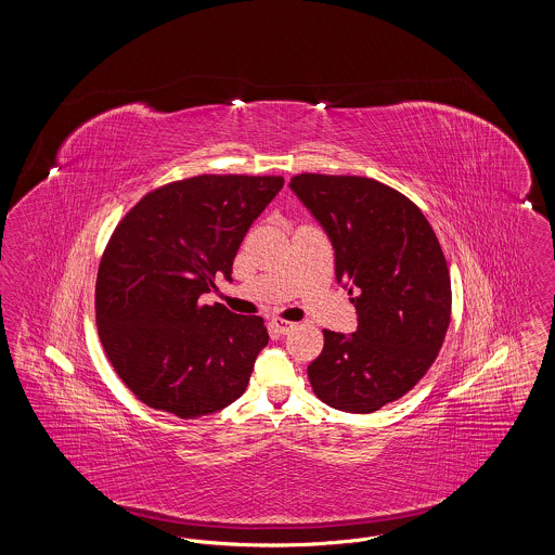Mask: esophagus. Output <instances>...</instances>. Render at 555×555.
Returning a JSON list of instances; mask_svg holds the SVG:
<instances>
[{"mask_svg":"<svg viewBox=\"0 0 555 555\" xmlns=\"http://www.w3.org/2000/svg\"><path fill=\"white\" fill-rule=\"evenodd\" d=\"M272 326H274V331L276 333H281V335H287L291 333L293 328H295V322H291V320H283V318H272V322H270Z\"/></svg>","mask_w":555,"mask_h":555,"instance_id":"1","label":"esophagus"}]
</instances>
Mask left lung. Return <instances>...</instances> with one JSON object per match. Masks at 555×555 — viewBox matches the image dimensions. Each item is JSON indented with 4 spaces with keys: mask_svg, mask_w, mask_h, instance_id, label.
Here are the masks:
<instances>
[{
    "mask_svg": "<svg viewBox=\"0 0 555 555\" xmlns=\"http://www.w3.org/2000/svg\"><path fill=\"white\" fill-rule=\"evenodd\" d=\"M291 191L335 249V274L358 312L353 335L324 331L308 366L318 399L370 414L405 396L435 362L451 318V281L423 211L366 177L297 175Z\"/></svg>",
    "mask_w": 555,
    "mask_h": 555,
    "instance_id": "1",
    "label": "left lung"
}]
</instances>
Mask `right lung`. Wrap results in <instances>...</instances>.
Returning a JSON list of instances; mask_svg holds the SVG:
<instances>
[{
    "label": "right lung",
    "mask_w": 555,
    "mask_h": 555,
    "mask_svg": "<svg viewBox=\"0 0 555 555\" xmlns=\"http://www.w3.org/2000/svg\"><path fill=\"white\" fill-rule=\"evenodd\" d=\"M283 177L199 175L147 193L114 229L95 283L107 360L145 405L183 421L243 396L268 344L260 317L204 306Z\"/></svg>",
    "instance_id": "right-lung-1"
}]
</instances>
